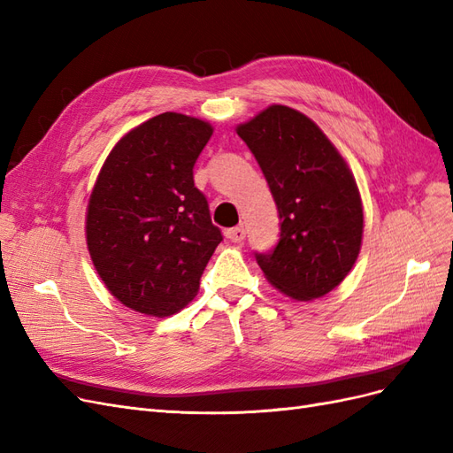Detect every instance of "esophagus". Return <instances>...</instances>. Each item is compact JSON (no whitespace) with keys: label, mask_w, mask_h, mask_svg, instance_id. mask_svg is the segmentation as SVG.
<instances>
[{"label":"esophagus","mask_w":453,"mask_h":453,"mask_svg":"<svg viewBox=\"0 0 453 453\" xmlns=\"http://www.w3.org/2000/svg\"><path fill=\"white\" fill-rule=\"evenodd\" d=\"M226 238H228L230 242H234V243H240V242H243V238H245V230H243V226L230 228V230L226 232Z\"/></svg>","instance_id":"esophagus-1"}]
</instances>
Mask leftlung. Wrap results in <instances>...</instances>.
Wrapping results in <instances>:
<instances>
[{"instance_id":"obj_1","label":"left lung","mask_w":453,"mask_h":453,"mask_svg":"<svg viewBox=\"0 0 453 453\" xmlns=\"http://www.w3.org/2000/svg\"><path fill=\"white\" fill-rule=\"evenodd\" d=\"M276 200L281 232L257 263L295 300L321 298L344 281L363 243L359 187L338 149L304 113L268 105L236 127Z\"/></svg>"}]
</instances>
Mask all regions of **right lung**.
Masks as SVG:
<instances>
[{"label": "right lung", "mask_w": 453, "mask_h": 453, "mask_svg": "<svg viewBox=\"0 0 453 453\" xmlns=\"http://www.w3.org/2000/svg\"><path fill=\"white\" fill-rule=\"evenodd\" d=\"M213 127L166 111L122 135L87 205V245L107 291L153 318L181 311L223 236L193 168Z\"/></svg>", "instance_id": "right-lung-1"}]
</instances>
